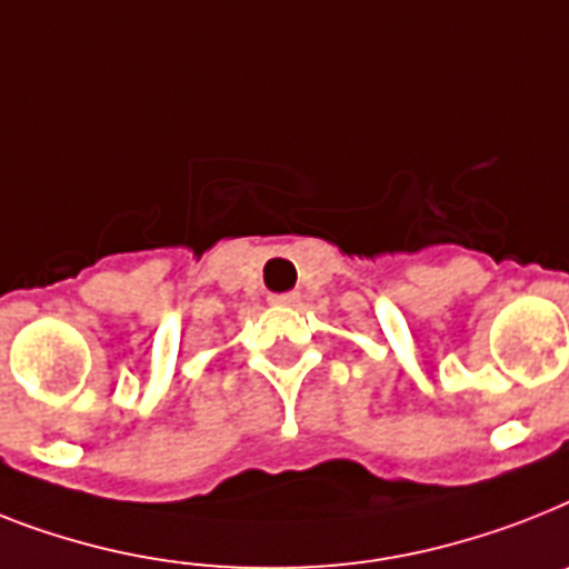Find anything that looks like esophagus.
I'll return each mask as SVG.
<instances>
[{"label": "esophagus", "instance_id": "obj_1", "mask_svg": "<svg viewBox=\"0 0 569 569\" xmlns=\"http://www.w3.org/2000/svg\"><path fill=\"white\" fill-rule=\"evenodd\" d=\"M269 300L274 303V307H295V303L300 300V295L298 292H283V295H271Z\"/></svg>", "mask_w": 569, "mask_h": 569}]
</instances>
